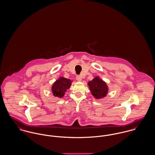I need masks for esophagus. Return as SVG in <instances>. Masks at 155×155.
Here are the masks:
<instances>
[{
    "label": "esophagus",
    "instance_id": "1",
    "mask_svg": "<svg viewBox=\"0 0 155 155\" xmlns=\"http://www.w3.org/2000/svg\"><path fill=\"white\" fill-rule=\"evenodd\" d=\"M76 80H77L78 81L80 82V81H81V80H82V78H81L80 76H77Z\"/></svg>",
    "mask_w": 155,
    "mask_h": 155
}]
</instances>
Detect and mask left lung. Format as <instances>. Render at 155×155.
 <instances>
[{"label":"left lung","mask_w":155,"mask_h":155,"mask_svg":"<svg viewBox=\"0 0 155 155\" xmlns=\"http://www.w3.org/2000/svg\"><path fill=\"white\" fill-rule=\"evenodd\" d=\"M89 89L96 99H101L106 97L109 90L107 83L99 76H96L88 83Z\"/></svg>","instance_id":"left-lung-1"}]
</instances>
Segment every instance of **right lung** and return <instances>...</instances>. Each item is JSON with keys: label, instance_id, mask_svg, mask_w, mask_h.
<instances>
[{"label": "right lung", "instance_id": "1", "mask_svg": "<svg viewBox=\"0 0 155 155\" xmlns=\"http://www.w3.org/2000/svg\"><path fill=\"white\" fill-rule=\"evenodd\" d=\"M72 83V81L71 80L60 77L53 83L51 87L52 94L55 97H63L67 90L71 87Z\"/></svg>", "mask_w": 155, "mask_h": 155}]
</instances>
